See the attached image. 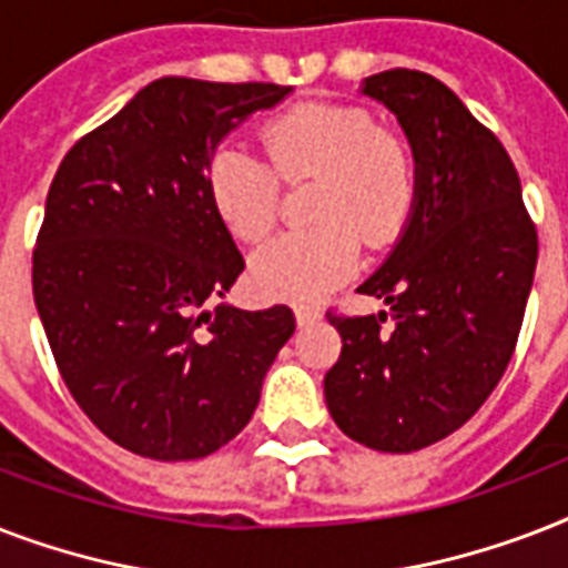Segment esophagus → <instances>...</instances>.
<instances>
[{
    "mask_svg": "<svg viewBox=\"0 0 568 568\" xmlns=\"http://www.w3.org/2000/svg\"><path fill=\"white\" fill-rule=\"evenodd\" d=\"M294 318H297V327H312V324H315L321 315H318V310H310V306H297V310H294Z\"/></svg>",
    "mask_w": 568,
    "mask_h": 568,
    "instance_id": "34e87169",
    "label": "esophagus"
}]
</instances>
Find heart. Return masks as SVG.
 I'll return each mask as SVG.
<instances>
[{
	"label": "heart",
	"mask_w": 568,
	"mask_h": 568,
	"mask_svg": "<svg viewBox=\"0 0 568 568\" xmlns=\"http://www.w3.org/2000/svg\"><path fill=\"white\" fill-rule=\"evenodd\" d=\"M262 141L280 180H315V230L285 232L250 258V283L262 297L315 303L359 265V241L379 250L397 239L418 194V159L404 132L377 126L368 109L306 102L276 114ZM274 171L239 144L209 162V194L241 241L265 239L280 209Z\"/></svg>",
	"instance_id": "b5f03b06"
}]
</instances>
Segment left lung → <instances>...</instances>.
Listing matches in <instances>:
<instances>
[{
	"label": "left lung",
	"mask_w": 568,
	"mask_h": 568,
	"mask_svg": "<svg viewBox=\"0 0 568 568\" xmlns=\"http://www.w3.org/2000/svg\"><path fill=\"white\" fill-rule=\"evenodd\" d=\"M359 93L386 105L409 138L418 194L395 247L359 285L388 312L327 315L342 356L324 397L345 436L409 454L459 430L507 372L537 271V230L501 141L439 79L397 67L368 75Z\"/></svg>",
	"instance_id": "8db88e82"
}]
</instances>
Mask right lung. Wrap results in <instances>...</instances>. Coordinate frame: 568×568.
I'll use <instances>...</instances> for the list:
<instances>
[{"instance_id": "right-lung-1", "label": "right lung", "mask_w": 568, "mask_h": 568, "mask_svg": "<svg viewBox=\"0 0 568 568\" xmlns=\"http://www.w3.org/2000/svg\"><path fill=\"white\" fill-rule=\"evenodd\" d=\"M285 84L164 75L75 141L49 185L31 285L70 395L120 448L200 459L253 418L288 306L235 310L244 271L209 194L214 150Z\"/></svg>"}]
</instances>
